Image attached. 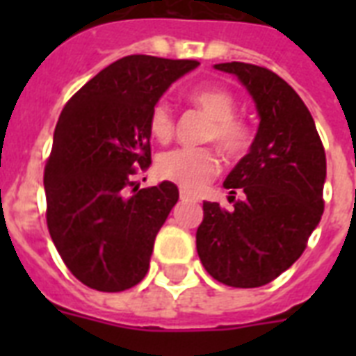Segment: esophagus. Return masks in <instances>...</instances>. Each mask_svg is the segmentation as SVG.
I'll list each match as a JSON object with an SVG mask.
<instances>
[{
	"label": "esophagus",
	"instance_id": "esophagus-1",
	"mask_svg": "<svg viewBox=\"0 0 356 356\" xmlns=\"http://www.w3.org/2000/svg\"><path fill=\"white\" fill-rule=\"evenodd\" d=\"M179 197H181V201H197L194 195L188 194L186 190H181V192H179Z\"/></svg>",
	"mask_w": 356,
	"mask_h": 356
}]
</instances>
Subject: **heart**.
I'll list each match as a JSON object with an SVG mask.
<instances>
[{
  "mask_svg": "<svg viewBox=\"0 0 356 356\" xmlns=\"http://www.w3.org/2000/svg\"><path fill=\"white\" fill-rule=\"evenodd\" d=\"M190 102L211 118L207 140L216 145L227 156L242 155L251 144L248 125L234 118L236 102L225 88L203 86L190 94ZM175 122L166 102L155 103L149 113V131L156 140L168 142L172 138ZM156 170L161 177L179 184L186 192H201L222 170V162L216 151L209 147H177L159 156Z\"/></svg>",
  "mask_w": 356,
  "mask_h": 356,
  "instance_id": "obj_1",
  "label": "heart"
}]
</instances>
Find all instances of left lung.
Segmentation results:
<instances>
[{
	"instance_id": "1",
	"label": "left lung",
	"mask_w": 356,
	"mask_h": 356,
	"mask_svg": "<svg viewBox=\"0 0 356 356\" xmlns=\"http://www.w3.org/2000/svg\"><path fill=\"white\" fill-rule=\"evenodd\" d=\"M233 74L253 97L259 129L249 153L223 186L233 211L203 203L195 233L201 264L216 281L257 288L286 271L307 248L323 214L327 162L314 120L298 92L262 66L214 64Z\"/></svg>"
}]
</instances>
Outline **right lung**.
I'll list each match as a JSON object with an SVG mask.
<instances>
[{
  "instance_id": "obj_1",
  "label": "right lung",
  "mask_w": 356,
  "mask_h": 356,
  "mask_svg": "<svg viewBox=\"0 0 356 356\" xmlns=\"http://www.w3.org/2000/svg\"><path fill=\"white\" fill-rule=\"evenodd\" d=\"M197 64L129 55L92 77L60 113L44 172L47 229L88 288L122 292L149 270L179 190L170 181L138 188L133 177L151 164V108Z\"/></svg>"
}]
</instances>
